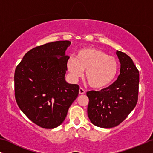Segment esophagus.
I'll return each instance as SVG.
<instances>
[{"label": "esophagus", "mask_w": 153, "mask_h": 153, "mask_svg": "<svg viewBox=\"0 0 153 153\" xmlns=\"http://www.w3.org/2000/svg\"><path fill=\"white\" fill-rule=\"evenodd\" d=\"M85 90L83 88H79V94H81V95H83V94H85Z\"/></svg>", "instance_id": "34e87169"}]
</instances>
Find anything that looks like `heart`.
I'll return each mask as SVG.
<instances>
[{
    "label": "heart",
    "instance_id": "1",
    "mask_svg": "<svg viewBox=\"0 0 153 153\" xmlns=\"http://www.w3.org/2000/svg\"><path fill=\"white\" fill-rule=\"evenodd\" d=\"M67 68L71 77L76 80L85 70V78L95 88L107 86L116 78L118 70L117 60L111 56L93 47L83 48L77 51L76 58L70 57Z\"/></svg>",
    "mask_w": 153,
    "mask_h": 153
}]
</instances>
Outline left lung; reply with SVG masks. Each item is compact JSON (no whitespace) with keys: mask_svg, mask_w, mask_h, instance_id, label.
<instances>
[{"mask_svg":"<svg viewBox=\"0 0 153 153\" xmlns=\"http://www.w3.org/2000/svg\"><path fill=\"white\" fill-rule=\"evenodd\" d=\"M120 74L109 86L100 91L86 93L89 99L88 116L95 126L111 128L120 125L137 105L139 72L131 58L117 51Z\"/></svg>","mask_w":153,"mask_h":153,"instance_id":"left-lung-1","label":"left lung"}]
</instances>
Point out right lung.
<instances>
[{"label":"right lung","mask_w":153,"mask_h":153,"mask_svg":"<svg viewBox=\"0 0 153 153\" xmlns=\"http://www.w3.org/2000/svg\"><path fill=\"white\" fill-rule=\"evenodd\" d=\"M71 42L56 41L27 52L14 72V95L19 107L30 120L45 129L63 122L79 95V86L65 80V51Z\"/></svg>","instance_id":"add662e5"}]
</instances>
